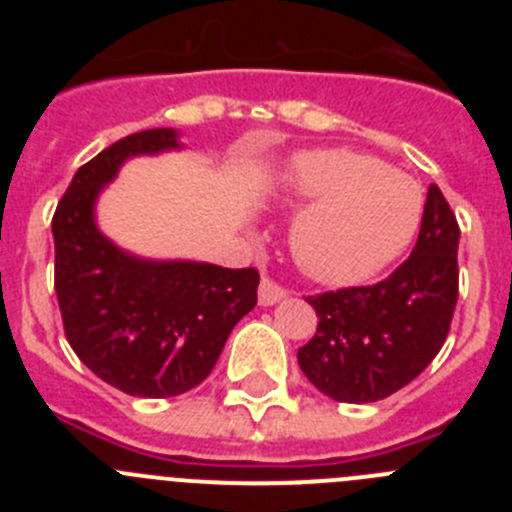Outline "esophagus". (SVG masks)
I'll use <instances>...</instances> for the list:
<instances>
[{
  "mask_svg": "<svg viewBox=\"0 0 512 512\" xmlns=\"http://www.w3.org/2000/svg\"><path fill=\"white\" fill-rule=\"evenodd\" d=\"M284 297H287V289H284L282 284H277L274 279H269V277L261 279V284H259V302H261V305H264V307L277 305V302L284 300Z\"/></svg>",
  "mask_w": 512,
  "mask_h": 512,
  "instance_id": "34e87169",
  "label": "esophagus"
}]
</instances>
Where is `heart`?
<instances>
[{"label": "heart", "instance_id": "obj_1", "mask_svg": "<svg viewBox=\"0 0 512 512\" xmlns=\"http://www.w3.org/2000/svg\"><path fill=\"white\" fill-rule=\"evenodd\" d=\"M287 197L307 205L289 230L297 266L338 287L387 269L423 220V192L408 174L346 148L297 158L287 174Z\"/></svg>", "mask_w": 512, "mask_h": 512}]
</instances>
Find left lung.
I'll list each match as a JSON object with an SVG mask.
<instances>
[{
    "instance_id": "left-lung-1",
    "label": "left lung",
    "mask_w": 512,
    "mask_h": 512,
    "mask_svg": "<svg viewBox=\"0 0 512 512\" xmlns=\"http://www.w3.org/2000/svg\"><path fill=\"white\" fill-rule=\"evenodd\" d=\"M456 251L459 223L431 184L408 261L372 287L307 297L318 330L297 351L305 377L338 402H377L413 382L449 336L459 297Z\"/></svg>"
}]
</instances>
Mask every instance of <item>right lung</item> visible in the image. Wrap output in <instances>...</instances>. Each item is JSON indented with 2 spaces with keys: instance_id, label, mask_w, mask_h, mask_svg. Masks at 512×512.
I'll return each mask as SVG.
<instances>
[{
  "instance_id": "obj_1",
  "label": "right lung",
  "mask_w": 512,
  "mask_h": 512,
  "mask_svg": "<svg viewBox=\"0 0 512 512\" xmlns=\"http://www.w3.org/2000/svg\"><path fill=\"white\" fill-rule=\"evenodd\" d=\"M176 130H140L87 161L53 215L56 297L71 348L133 397H174L212 372L235 323L256 305L259 271L148 261L102 235L94 205L133 156L176 151Z\"/></svg>"
}]
</instances>
